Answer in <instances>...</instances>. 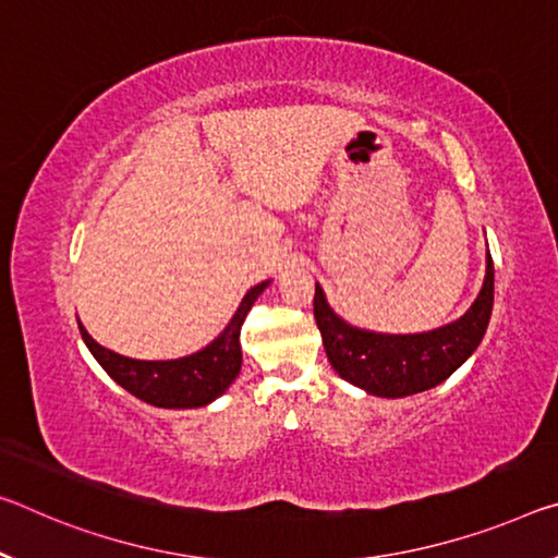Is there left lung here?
I'll use <instances>...</instances> for the list:
<instances>
[{"label":"left lung","instance_id":"1","mask_svg":"<svg viewBox=\"0 0 558 558\" xmlns=\"http://www.w3.org/2000/svg\"><path fill=\"white\" fill-rule=\"evenodd\" d=\"M494 305V263L486 255L480 295L459 320L417 335H385L344 323L315 282L313 313L327 360L342 379L377 397H407L432 390L480 348Z\"/></svg>","mask_w":558,"mask_h":558}]
</instances>
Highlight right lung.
I'll return each mask as SVG.
<instances>
[{
    "label": "right lung",
    "mask_w": 558,
    "mask_h": 558,
    "mask_svg": "<svg viewBox=\"0 0 558 558\" xmlns=\"http://www.w3.org/2000/svg\"><path fill=\"white\" fill-rule=\"evenodd\" d=\"M268 282L270 280L258 282V286L247 290L231 323L226 325V330L214 342L189 357L131 360L119 355V352L101 348L84 330L82 323H78V332H82L88 352L123 390L138 397L141 402L163 407V410H191V407L214 402L241 373V325L255 300L268 288Z\"/></svg>",
    "instance_id": "obj_1"
}]
</instances>
